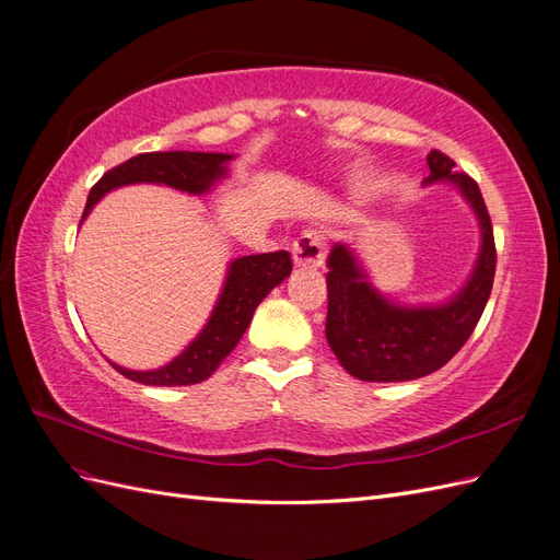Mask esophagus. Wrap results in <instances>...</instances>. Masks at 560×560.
<instances>
[{"instance_id": "34e87169", "label": "esophagus", "mask_w": 560, "mask_h": 560, "mask_svg": "<svg viewBox=\"0 0 560 560\" xmlns=\"http://www.w3.org/2000/svg\"><path fill=\"white\" fill-rule=\"evenodd\" d=\"M292 257L299 268H317L327 257V243L325 233L319 229L301 231L299 238L292 245Z\"/></svg>"}]
</instances>
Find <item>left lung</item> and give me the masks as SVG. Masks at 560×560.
I'll use <instances>...</instances> for the list:
<instances>
[{
  "label": "left lung",
  "instance_id": "8db88e82",
  "mask_svg": "<svg viewBox=\"0 0 560 560\" xmlns=\"http://www.w3.org/2000/svg\"><path fill=\"white\" fill-rule=\"evenodd\" d=\"M428 182L448 179L477 210L483 245L465 290L446 306L401 308L371 287L352 252L336 243L327 273V341L350 376L371 383L413 381L442 369L483 315L495 278V238L479 184L455 171L444 151H430Z\"/></svg>",
  "mask_w": 560,
  "mask_h": 560
}]
</instances>
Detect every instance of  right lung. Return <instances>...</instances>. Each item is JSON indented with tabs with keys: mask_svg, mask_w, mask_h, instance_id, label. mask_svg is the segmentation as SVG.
<instances>
[{
	"mask_svg": "<svg viewBox=\"0 0 560 560\" xmlns=\"http://www.w3.org/2000/svg\"><path fill=\"white\" fill-rule=\"evenodd\" d=\"M229 159L231 156L226 154H202V151H149V154L132 156L126 163L112 167L97 184H93L81 222L100 198L121 184L156 182L189 194L208 191L212 182L226 173L224 163ZM290 273L292 257L284 249L235 259L210 322L179 358L154 371H130L114 362L112 366L121 376L142 385H194L210 378L217 366L226 360V354L238 346L254 311L266 294Z\"/></svg>",
	"mask_w": 560,
	"mask_h": 560,
	"instance_id": "right-lung-1",
	"label": "right lung"
}]
</instances>
